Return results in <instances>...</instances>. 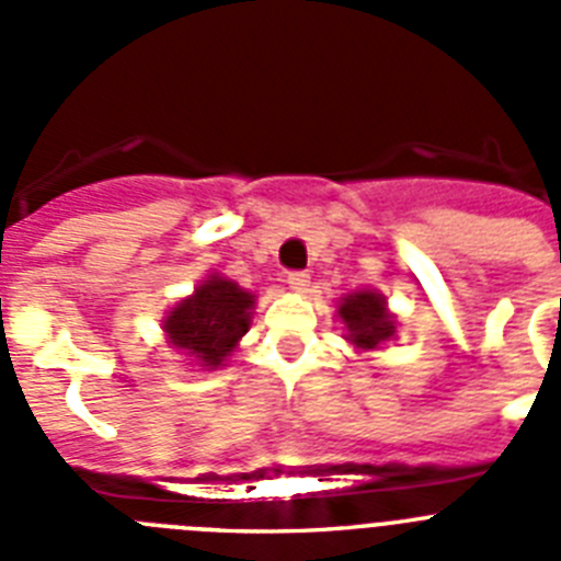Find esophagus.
Returning <instances> with one entry per match:
<instances>
[{"mask_svg": "<svg viewBox=\"0 0 561 561\" xmlns=\"http://www.w3.org/2000/svg\"><path fill=\"white\" fill-rule=\"evenodd\" d=\"M286 284H289V289H295V291H306L309 289V284H311V275L309 272H289V275H286Z\"/></svg>", "mask_w": 561, "mask_h": 561, "instance_id": "obj_1", "label": "esophagus"}]
</instances>
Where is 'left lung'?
<instances>
[{"mask_svg":"<svg viewBox=\"0 0 561 561\" xmlns=\"http://www.w3.org/2000/svg\"><path fill=\"white\" fill-rule=\"evenodd\" d=\"M340 317L345 320L348 340L356 348H379L396 331L393 317L385 309V297L376 291H354L340 304Z\"/></svg>","mask_w":561,"mask_h":561,"instance_id":"obj_1","label":"left lung"}]
</instances>
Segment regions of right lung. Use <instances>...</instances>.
<instances>
[{
	"label": "right lung",
	"instance_id": "obj_1",
	"mask_svg": "<svg viewBox=\"0 0 561 561\" xmlns=\"http://www.w3.org/2000/svg\"><path fill=\"white\" fill-rule=\"evenodd\" d=\"M250 291L213 275L168 314L165 331L176 348L199 359L202 368H219L250 329Z\"/></svg>",
	"mask_w": 561,
	"mask_h": 561
}]
</instances>
